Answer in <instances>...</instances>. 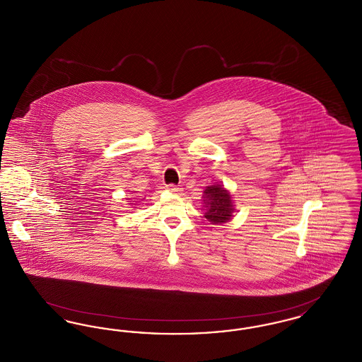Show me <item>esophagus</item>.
<instances>
[{
  "label": "esophagus",
  "mask_w": 362,
  "mask_h": 362,
  "mask_svg": "<svg viewBox=\"0 0 362 362\" xmlns=\"http://www.w3.org/2000/svg\"><path fill=\"white\" fill-rule=\"evenodd\" d=\"M167 189H168V191H171V192H176V194L182 191L180 187H177V186H175V185H168V186H167Z\"/></svg>",
  "instance_id": "esophagus-1"
}]
</instances>
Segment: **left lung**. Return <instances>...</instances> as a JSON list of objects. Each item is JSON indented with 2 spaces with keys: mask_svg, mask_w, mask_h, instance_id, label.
Masks as SVG:
<instances>
[{
  "mask_svg": "<svg viewBox=\"0 0 362 362\" xmlns=\"http://www.w3.org/2000/svg\"><path fill=\"white\" fill-rule=\"evenodd\" d=\"M202 206L205 218L211 224H224L233 217L235 205L232 195L221 185H211L204 189Z\"/></svg>",
  "mask_w": 362,
  "mask_h": 362,
  "instance_id": "1",
  "label": "left lung"
}]
</instances>
